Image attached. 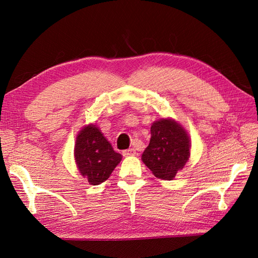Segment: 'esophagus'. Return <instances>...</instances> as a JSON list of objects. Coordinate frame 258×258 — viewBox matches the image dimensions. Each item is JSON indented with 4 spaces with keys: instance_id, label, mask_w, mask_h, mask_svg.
<instances>
[{
    "instance_id": "obj_1",
    "label": "esophagus",
    "mask_w": 258,
    "mask_h": 258,
    "mask_svg": "<svg viewBox=\"0 0 258 258\" xmlns=\"http://www.w3.org/2000/svg\"><path fill=\"white\" fill-rule=\"evenodd\" d=\"M135 153H136V151H135V149H128V150H125V151H123V156H131V155H135Z\"/></svg>"
}]
</instances>
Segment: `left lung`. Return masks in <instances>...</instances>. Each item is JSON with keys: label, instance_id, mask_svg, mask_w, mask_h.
<instances>
[{"label": "left lung", "instance_id": "8db88e82", "mask_svg": "<svg viewBox=\"0 0 258 258\" xmlns=\"http://www.w3.org/2000/svg\"><path fill=\"white\" fill-rule=\"evenodd\" d=\"M189 138L171 119L162 118L151 127V141L142 160L158 178L172 179L189 157Z\"/></svg>", "mask_w": 258, "mask_h": 258}]
</instances>
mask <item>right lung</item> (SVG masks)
<instances>
[{
	"label": "right lung",
	"mask_w": 258,
	"mask_h": 258,
	"mask_svg": "<svg viewBox=\"0 0 258 258\" xmlns=\"http://www.w3.org/2000/svg\"><path fill=\"white\" fill-rule=\"evenodd\" d=\"M74 154L79 171L92 185L106 180L122 160V155L113 150L95 125L85 126L81 131Z\"/></svg>",
	"instance_id": "right-lung-1"
}]
</instances>
